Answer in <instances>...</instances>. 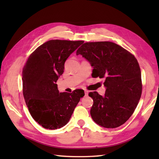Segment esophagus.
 I'll use <instances>...</instances> for the list:
<instances>
[{
    "label": "esophagus",
    "mask_w": 159,
    "mask_h": 159,
    "mask_svg": "<svg viewBox=\"0 0 159 159\" xmlns=\"http://www.w3.org/2000/svg\"><path fill=\"white\" fill-rule=\"evenodd\" d=\"M88 93H89V92H88V91L85 90V96H88Z\"/></svg>",
    "instance_id": "34e87169"
}]
</instances>
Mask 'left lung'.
<instances>
[{"instance_id":"obj_1","label":"left lung","mask_w":159,"mask_h":159,"mask_svg":"<svg viewBox=\"0 0 159 159\" xmlns=\"http://www.w3.org/2000/svg\"><path fill=\"white\" fill-rule=\"evenodd\" d=\"M93 67V78H104V96L90 92L93 104V120L107 128L120 126L129 119L142 92L141 73L137 60L122 47L111 42H87L77 50Z\"/></svg>"}]
</instances>
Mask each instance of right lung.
<instances>
[{
    "label": "right lung",
    "mask_w": 159,
    "mask_h": 159,
    "mask_svg": "<svg viewBox=\"0 0 159 159\" xmlns=\"http://www.w3.org/2000/svg\"><path fill=\"white\" fill-rule=\"evenodd\" d=\"M83 41L52 39L39 46L22 70L23 96L32 117L46 129L55 130L68 122L83 89L60 93L56 84L66 61Z\"/></svg>",
    "instance_id": "add662e5"
}]
</instances>
